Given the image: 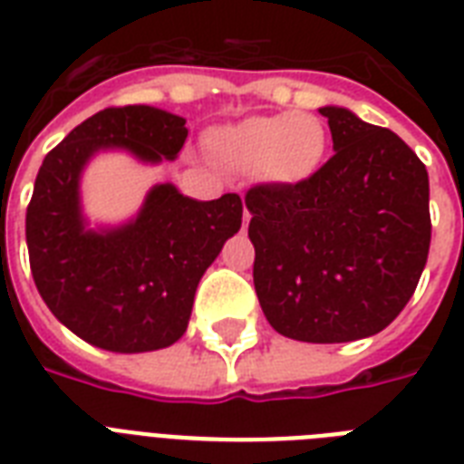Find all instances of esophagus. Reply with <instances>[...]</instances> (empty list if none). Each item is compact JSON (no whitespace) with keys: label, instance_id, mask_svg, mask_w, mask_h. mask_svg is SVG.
Masks as SVG:
<instances>
[{"label":"esophagus","instance_id":"obj_1","mask_svg":"<svg viewBox=\"0 0 464 464\" xmlns=\"http://www.w3.org/2000/svg\"><path fill=\"white\" fill-rule=\"evenodd\" d=\"M247 224H250V211L246 209V211H243V228H246Z\"/></svg>","mask_w":464,"mask_h":464}]
</instances>
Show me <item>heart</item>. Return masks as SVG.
Instances as JSON below:
<instances>
[{
    "mask_svg": "<svg viewBox=\"0 0 464 464\" xmlns=\"http://www.w3.org/2000/svg\"><path fill=\"white\" fill-rule=\"evenodd\" d=\"M217 154L238 173H262L275 182H301L327 154V127L305 112L250 118L211 140Z\"/></svg>",
    "mask_w": 464,
    "mask_h": 464,
    "instance_id": "heart-1",
    "label": "heart"
}]
</instances>
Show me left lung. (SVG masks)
Masks as SVG:
<instances>
[{
	"instance_id": "obj_1",
	"label": "left lung",
	"mask_w": 464,
	"mask_h": 464,
	"mask_svg": "<svg viewBox=\"0 0 464 464\" xmlns=\"http://www.w3.org/2000/svg\"><path fill=\"white\" fill-rule=\"evenodd\" d=\"M334 156L301 182L247 189L253 282L279 334L313 344L371 337L417 289L431 246L429 173L388 127L320 108Z\"/></svg>"
}]
</instances>
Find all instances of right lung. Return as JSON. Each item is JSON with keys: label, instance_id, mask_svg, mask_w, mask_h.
Listing matches in <instances>:
<instances>
[{"label": "right lung", "instance_id": "obj_1", "mask_svg": "<svg viewBox=\"0 0 464 464\" xmlns=\"http://www.w3.org/2000/svg\"><path fill=\"white\" fill-rule=\"evenodd\" d=\"M188 140L173 112L105 108L74 127L45 156L25 211L33 282L53 315L83 342L120 353L170 346L188 330L197 284L233 233L236 192L197 202L166 182L140 217L112 231H86L79 175L98 149L120 147L141 160L178 156Z\"/></svg>", "mask_w": 464, "mask_h": 464}]
</instances>
